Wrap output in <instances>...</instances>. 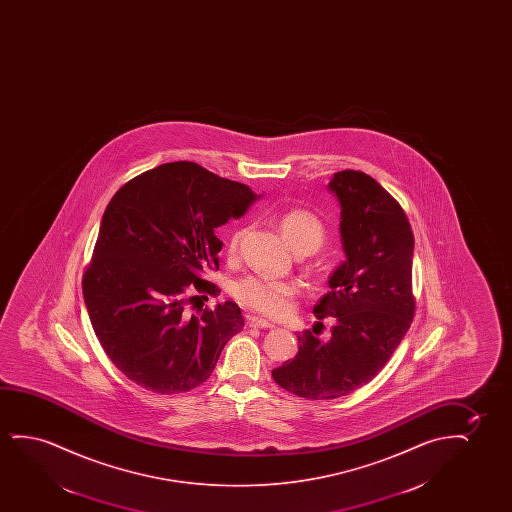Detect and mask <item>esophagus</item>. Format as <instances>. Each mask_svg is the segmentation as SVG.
Listing matches in <instances>:
<instances>
[{
	"label": "esophagus",
	"instance_id": "34e87169",
	"mask_svg": "<svg viewBox=\"0 0 512 512\" xmlns=\"http://www.w3.org/2000/svg\"><path fill=\"white\" fill-rule=\"evenodd\" d=\"M246 323H248V327H253V329H273L274 327L273 323L267 322L259 316H246Z\"/></svg>",
	"mask_w": 512,
	"mask_h": 512
}]
</instances>
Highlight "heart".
<instances>
[{
	"mask_svg": "<svg viewBox=\"0 0 512 512\" xmlns=\"http://www.w3.org/2000/svg\"><path fill=\"white\" fill-rule=\"evenodd\" d=\"M278 224H280L283 238L287 239L288 245L292 246V250L299 255L315 253L323 245L327 236L322 220L316 217L315 213L302 208L285 211L278 220ZM239 238H241V231L232 234L231 243H229L231 252L236 250ZM232 295L245 308L253 309L271 318H281L290 313V309L294 306L297 287L292 281L273 280L267 276L250 274L234 283Z\"/></svg>",
	"mask_w": 512,
	"mask_h": 512,
	"instance_id": "1",
	"label": "heart"
}]
</instances>
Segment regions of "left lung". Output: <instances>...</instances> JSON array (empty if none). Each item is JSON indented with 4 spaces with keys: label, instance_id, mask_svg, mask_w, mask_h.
Instances as JSON below:
<instances>
[{
    "label": "left lung",
    "instance_id": "obj_1",
    "mask_svg": "<svg viewBox=\"0 0 512 512\" xmlns=\"http://www.w3.org/2000/svg\"><path fill=\"white\" fill-rule=\"evenodd\" d=\"M329 190L341 206L344 260L329 278L313 313L334 316L329 341L309 330L297 336L299 351L273 371L281 388L309 400L355 392L378 374L413 322L411 225L400 204L362 171H339Z\"/></svg>",
    "mask_w": 512,
    "mask_h": 512
}]
</instances>
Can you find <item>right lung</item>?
Here are the masks:
<instances>
[{
	"mask_svg": "<svg viewBox=\"0 0 512 512\" xmlns=\"http://www.w3.org/2000/svg\"><path fill=\"white\" fill-rule=\"evenodd\" d=\"M260 196L196 162L161 164L120 187L106 206L84 301L92 329L126 378L155 393L204 383L225 344L245 327L238 304L187 315L203 278L218 269L215 229L245 215ZM208 299V297H206Z\"/></svg>",
	"mask_w": 512,
	"mask_h": 512,
	"instance_id": "add662e5",
	"label": "right lung"
}]
</instances>
